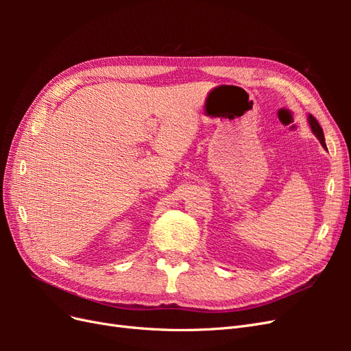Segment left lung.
<instances>
[{
    "label": "left lung",
    "instance_id": "8db88e82",
    "mask_svg": "<svg viewBox=\"0 0 351 351\" xmlns=\"http://www.w3.org/2000/svg\"><path fill=\"white\" fill-rule=\"evenodd\" d=\"M307 121H309V125H311V129H312L313 134L317 137V139H319L321 145H322V146L325 147V149H326L325 137H324V130H322V127L319 125V123H317V120L315 119L313 115H311V114H309V117H307Z\"/></svg>",
    "mask_w": 351,
    "mask_h": 351
}]
</instances>
